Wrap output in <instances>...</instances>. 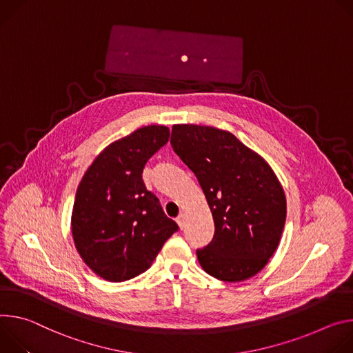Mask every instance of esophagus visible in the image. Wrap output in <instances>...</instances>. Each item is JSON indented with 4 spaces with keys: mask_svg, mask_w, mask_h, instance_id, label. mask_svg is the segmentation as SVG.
<instances>
[{
    "mask_svg": "<svg viewBox=\"0 0 353 353\" xmlns=\"http://www.w3.org/2000/svg\"><path fill=\"white\" fill-rule=\"evenodd\" d=\"M176 223H178V225H179L181 230L185 228V224H186V216H185V213H181V214L176 217Z\"/></svg>",
    "mask_w": 353,
    "mask_h": 353,
    "instance_id": "34e87169",
    "label": "esophagus"
}]
</instances>
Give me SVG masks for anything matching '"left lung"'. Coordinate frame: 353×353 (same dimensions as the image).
Returning <instances> with one entry per match:
<instances>
[{
	"mask_svg": "<svg viewBox=\"0 0 353 353\" xmlns=\"http://www.w3.org/2000/svg\"><path fill=\"white\" fill-rule=\"evenodd\" d=\"M171 145L196 175L214 220L201 266L223 282L255 276L276 251L286 220L285 190L270 165L230 132L174 125Z\"/></svg>",
	"mask_w": 353,
	"mask_h": 353,
	"instance_id": "obj_1",
	"label": "left lung"
}]
</instances>
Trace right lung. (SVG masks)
<instances>
[{
	"label": "right lung",
	"instance_id": "right-lung-1",
	"mask_svg": "<svg viewBox=\"0 0 353 353\" xmlns=\"http://www.w3.org/2000/svg\"><path fill=\"white\" fill-rule=\"evenodd\" d=\"M168 139L167 126L150 125L110 143L77 188L71 213L74 245L105 281L139 276L178 230L141 178L150 157Z\"/></svg>",
	"mask_w": 353,
	"mask_h": 353
}]
</instances>
